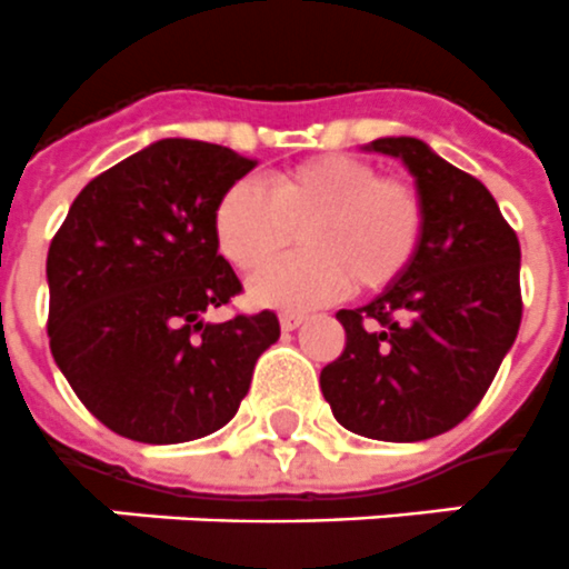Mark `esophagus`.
Listing matches in <instances>:
<instances>
[{"label":"esophagus","instance_id":"34e87169","mask_svg":"<svg viewBox=\"0 0 569 569\" xmlns=\"http://www.w3.org/2000/svg\"><path fill=\"white\" fill-rule=\"evenodd\" d=\"M279 322H281V329H284V331H293V329H299L302 322H306V313L284 311V313H279Z\"/></svg>","mask_w":569,"mask_h":569}]
</instances>
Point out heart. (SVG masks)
<instances>
[{
  "label": "heart",
  "instance_id": "obj_1",
  "mask_svg": "<svg viewBox=\"0 0 569 569\" xmlns=\"http://www.w3.org/2000/svg\"><path fill=\"white\" fill-rule=\"evenodd\" d=\"M300 229L303 252L269 263ZM426 231L420 190L356 156H320L272 172L267 188L234 181L213 208V238L231 267L260 272L249 297L270 308H311L376 293L406 276Z\"/></svg>",
  "mask_w": 569,
  "mask_h": 569
}]
</instances>
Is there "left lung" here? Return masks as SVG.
<instances>
[{
    "mask_svg": "<svg viewBox=\"0 0 569 569\" xmlns=\"http://www.w3.org/2000/svg\"><path fill=\"white\" fill-rule=\"evenodd\" d=\"M417 179L426 231L406 276L338 311L347 347L320 372L343 429L413 443L456 429L488 393L520 331V240L470 172L417 138H379Z\"/></svg>",
    "mask_w": 569,
    "mask_h": 569,
    "instance_id": "1",
    "label": "left lung"
}]
</instances>
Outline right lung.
Segmentation results:
<instances>
[{"instance_id": "obj_1", "label": "right lung", "mask_w": 569, "mask_h": 569, "mask_svg": "<svg viewBox=\"0 0 569 569\" xmlns=\"http://www.w3.org/2000/svg\"><path fill=\"white\" fill-rule=\"evenodd\" d=\"M252 167L217 143L158 140L90 181L54 231L49 349L84 408L122 438L217 431L279 340L272 311L202 320L243 290L217 252L213 208Z\"/></svg>"}]
</instances>
